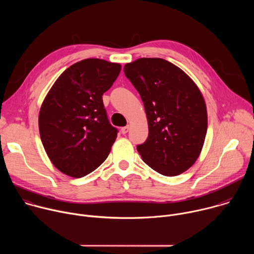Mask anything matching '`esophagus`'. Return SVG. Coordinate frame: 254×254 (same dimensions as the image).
I'll use <instances>...</instances> for the list:
<instances>
[{"label":"esophagus","mask_w":254,"mask_h":254,"mask_svg":"<svg viewBox=\"0 0 254 254\" xmlns=\"http://www.w3.org/2000/svg\"><path fill=\"white\" fill-rule=\"evenodd\" d=\"M122 133H124V134H126L127 132H128V130H129V126H126V127H122Z\"/></svg>","instance_id":"1"}]
</instances>
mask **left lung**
<instances>
[{
	"label": "left lung",
	"instance_id": "obj_1",
	"mask_svg": "<svg viewBox=\"0 0 254 254\" xmlns=\"http://www.w3.org/2000/svg\"><path fill=\"white\" fill-rule=\"evenodd\" d=\"M124 71L148 118V138L136 147L142 161L168 177L187 171L198 159L207 132L199 88L182 69L162 58L136 59Z\"/></svg>",
	"mask_w": 254,
	"mask_h": 254
}]
</instances>
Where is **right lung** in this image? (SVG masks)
Masks as SVG:
<instances>
[{
    "label": "right lung",
    "mask_w": 254,
    "mask_h": 254,
    "mask_svg": "<svg viewBox=\"0 0 254 254\" xmlns=\"http://www.w3.org/2000/svg\"><path fill=\"white\" fill-rule=\"evenodd\" d=\"M121 69L102 59L81 60L67 68L46 95L40 136L49 159L65 175L84 177L110 154L119 130L107 119L102 95Z\"/></svg>",
    "instance_id": "add662e5"
}]
</instances>
